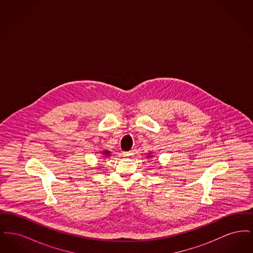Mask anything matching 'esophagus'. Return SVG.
I'll list each match as a JSON object with an SVG mask.
<instances>
[{"instance_id": "34e87169", "label": "esophagus", "mask_w": 253, "mask_h": 253, "mask_svg": "<svg viewBox=\"0 0 253 253\" xmlns=\"http://www.w3.org/2000/svg\"><path fill=\"white\" fill-rule=\"evenodd\" d=\"M132 155H133V152H132V151H130V152H123V153H122V156L125 157H132Z\"/></svg>"}]
</instances>
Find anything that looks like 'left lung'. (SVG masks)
Listing matches in <instances>:
<instances>
[{"instance_id":"8db88e82","label":"left lung","mask_w":253,"mask_h":253,"mask_svg":"<svg viewBox=\"0 0 253 253\" xmlns=\"http://www.w3.org/2000/svg\"><path fill=\"white\" fill-rule=\"evenodd\" d=\"M151 157V156H148V157Z\"/></svg>"}]
</instances>
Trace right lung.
<instances>
[{
  "label": "right lung",
  "instance_id": "right-lung-1",
  "mask_svg": "<svg viewBox=\"0 0 253 253\" xmlns=\"http://www.w3.org/2000/svg\"><path fill=\"white\" fill-rule=\"evenodd\" d=\"M110 153H111L110 151H106V150H105V151H102V155L104 156L103 157H110V156H111V155H110Z\"/></svg>",
  "mask_w": 253,
  "mask_h": 253
}]
</instances>
